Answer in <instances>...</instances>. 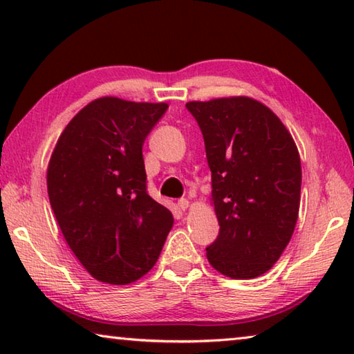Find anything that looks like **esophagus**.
I'll use <instances>...</instances> for the list:
<instances>
[{"instance_id": "esophagus-1", "label": "esophagus", "mask_w": 354, "mask_h": 354, "mask_svg": "<svg viewBox=\"0 0 354 354\" xmlns=\"http://www.w3.org/2000/svg\"><path fill=\"white\" fill-rule=\"evenodd\" d=\"M178 207L181 209V211H185V209L189 207V200H185V198H181L178 201Z\"/></svg>"}]
</instances>
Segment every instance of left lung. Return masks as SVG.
I'll return each instance as SVG.
<instances>
[{
	"mask_svg": "<svg viewBox=\"0 0 354 354\" xmlns=\"http://www.w3.org/2000/svg\"><path fill=\"white\" fill-rule=\"evenodd\" d=\"M205 139L220 231L206 248L215 270L250 279L270 270L295 230L301 162L281 120L248 97L185 104Z\"/></svg>",
	"mask_w": 354,
	"mask_h": 354,
	"instance_id": "1",
	"label": "left lung"
}]
</instances>
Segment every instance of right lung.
I'll return each instance as SVG.
<instances>
[{
  "instance_id": "1",
  "label": "right lung",
  "mask_w": 354,
  "mask_h": 354,
  "mask_svg": "<svg viewBox=\"0 0 354 354\" xmlns=\"http://www.w3.org/2000/svg\"><path fill=\"white\" fill-rule=\"evenodd\" d=\"M169 104L103 97L71 118L48 165V196L62 234L101 283L151 270L173 226L147 192L142 147Z\"/></svg>"
}]
</instances>
